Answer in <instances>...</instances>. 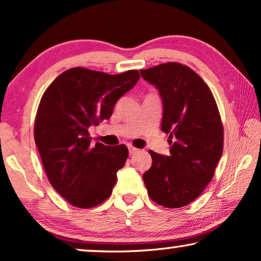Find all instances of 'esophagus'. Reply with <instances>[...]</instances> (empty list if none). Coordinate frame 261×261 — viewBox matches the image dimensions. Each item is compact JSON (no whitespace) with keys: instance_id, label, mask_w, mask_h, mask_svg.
I'll use <instances>...</instances> for the list:
<instances>
[{"instance_id":"34e87169","label":"esophagus","mask_w":261,"mask_h":261,"mask_svg":"<svg viewBox=\"0 0 261 261\" xmlns=\"http://www.w3.org/2000/svg\"><path fill=\"white\" fill-rule=\"evenodd\" d=\"M138 150L140 149H137V148H135L133 146H128V154L130 155H135L136 153H138Z\"/></svg>"}]
</instances>
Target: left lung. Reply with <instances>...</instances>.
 Returning <instances> with one entry per match:
<instances>
[{"mask_svg": "<svg viewBox=\"0 0 261 261\" xmlns=\"http://www.w3.org/2000/svg\"><path fill=\"white\" fill-rule=\"evenodd\" d=\"M140 72L159 90L161 130L171 138L169 155L149 150L153 163L143 173L144 184L154 202L179 208L201 195L222 156L218 107L207 84L188 66L166 62Z\"/></svg>", "mask_w": 261, "mask_h": 261, "instance_id": "left-lung-1", "label": "left lung"}]
</instances>
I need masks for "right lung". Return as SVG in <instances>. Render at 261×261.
Here are the masks:
<instances>
[{
  "mask_svg": "<svg viewBox=\"0 0 261 261\" xmlns=\"http://www.w3.org/2000/svg\"><path fill=\"white\" fill-rule=\"evenodd\" d=\"M138 79L136 70L107 74L74 67L43 94L35 121L36 146L49 182L72 206L91 208L112 194L127 147L91 146L89 127L110 119L117 101Z\"/></svg>",
  "mask_w": 261,
  "mask_h": 261,
  "instance_id": "add662e5",
  "label": "right lung"
}]
</instances>
